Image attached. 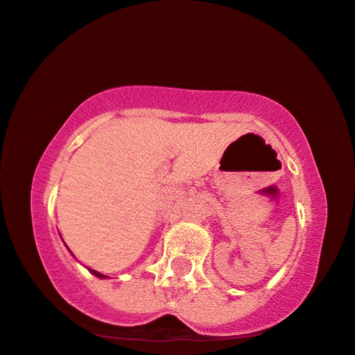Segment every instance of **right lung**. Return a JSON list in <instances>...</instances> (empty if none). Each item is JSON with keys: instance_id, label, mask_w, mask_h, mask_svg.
I'll return each instance as SVG.
<instances>
[{"instance_id": "add662e5", "label": "right lung", "mask_w": 355, "mask_h": 355, "mask_svg": "<svg viewBox=\"0 0 355 355\" xmlns=\"http://www.w3.org/2000/svg\"><path fill=\"white\" fill-rule=\"evenodd\" d=\"M89 270H91V272H93V274H94V276H96V277H104L101 272H98V270H93V269H89Z\"/></svg>"}]
</instances>
